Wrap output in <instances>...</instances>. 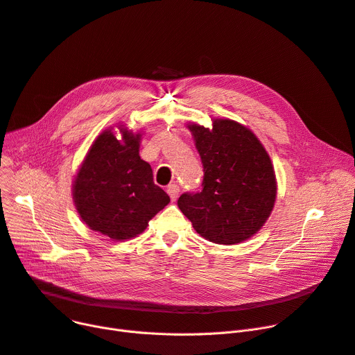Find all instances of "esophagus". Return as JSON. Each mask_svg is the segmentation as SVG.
<instances>
[{
  "mask_svg": "<svg viewBox=\"0 0 355 355\" xmlns=\"http://www.w3.org/2000/svg\"><path fill=\"white\" fill-rule=\"evenodd\" d=\"M166 193H168V196H170V198L173 201H175L178 198V194H180V187H178L177 184H170L166 187Z\"/></svg>",
  "mask_w": 355,
  "mask_h": 355,
  "instance_id": "1",
  "label": "esophagus"
}]
</instances>
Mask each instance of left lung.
<instances>
[{"label": "left lung", "instance_id": "left-lung-1", "mask_svg": "<svg viewBox=\"0 0 355 355\" xmlns=\"http://www.w3.org/2000/svg\"><path fill=\"white\" fill-rule=\"evenodd\" d=\"M201 157V191L184 193L178 207L204 239L236 245L256 234L276 200V177L263 145L232 119H214L213 129L190 123Z\"/></svg>", "mask_w": 355, "mask_h": 355}]
</instances>
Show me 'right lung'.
I'll return each instance as SVG.
<instances>
[{"label":"right lung","mask_w":355,"mask_h":355,"mask_svg":"<svg viewBox=\"0 0 355 355\" xmlns=\"http://www.w3.org/2000/svg\"><path fill=\"white\" fill-rule=\"evenodd\" d=\"M119 129L121 141L106 129L92 144L73 181V201L89 229L126 240L141 234L170 197L139 157L141 134Z\"/></svg>","instance_id":"obj_1"}]
</instances>
